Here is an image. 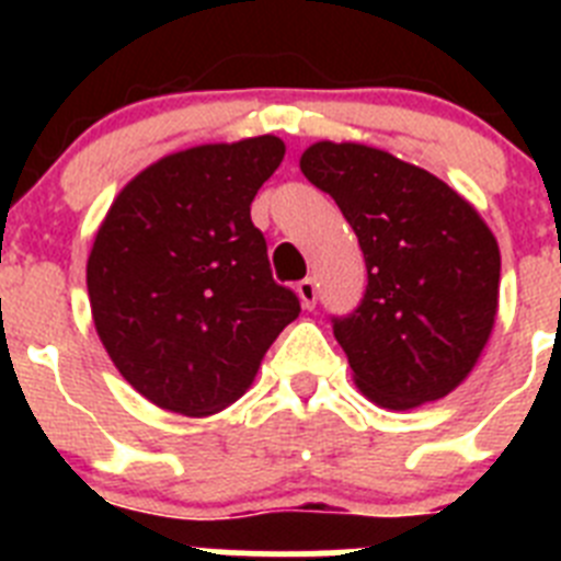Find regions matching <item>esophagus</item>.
I'll return each instance as SVG.
<instances>
[{"instance_id":"esophagus-1","label":"esophagus","mask_w":561,"mask_h":561,"mask_svg":"<svg viewBox=\"0 0 561 561\" xmlns=\"http://www.w3.org/2000/svg\"><path fill=\"white\" fill-rule=\"evenodd\" d=\"M297 297H300V304H304V309H314L317 304V284L311 280V277H304L300 284H297Z\"/></svg>"}]
</instances>
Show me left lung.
I'll return each instance as SVG.
<instances>
[{
  "label": "left lung",
  "instance_id": "1",
  "mask_svg": "<svg viewBox=\"0 0 561 561\" xmlns=\"http://www.w3.org/2000/svg\"><path fill=\"white\" fill-rule=\"evenodd\" d=\"M300 171L336 202L368 266L359 309L334 320L356 388L385 410L453 393L497 317L494 232L447 182L381 148L320 140Z\"/></svg>",
  "mask_w": 561,
  "mask_h": 561
}]
</instances>
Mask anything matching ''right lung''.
I'll list each match as a JSON object with an SVG mask.
<instances>
[{"label": "right lung", "instance_id": "1", "mask_svg": "<svg viewBox=\"0 0 561 561\" xmlns=\"http://www.w3.org/2000/svg\"><path fill=\"white\" fill-rule=\"evenodd\" d=\"M275 134L168 153L114 196L87 261L92 320L123 379L187 419L250 390L277 334L300 314L272 280L250 219L284 162Z\"/></svg>", "mask_w": 561, "mask_h": 561}]
</instances>
